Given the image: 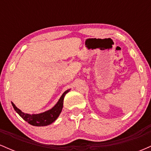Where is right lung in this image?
Returning a JSON list of instances; mask_svg holds the SVG:
<instances>
[{
  "instance_id": "obj_1",
  "label": "right lung",
  "mask_w": 151,
  "mask_h": 151,
  "mask_svg": "<svg viewBox=\"0 0 151 151\" xmlns=\"http://www.w3.org/2000/svg\"><path fill=\"white\" fill-rule=\"evenodd\" d=\"M70 91V89H68L62 93V95L61 96V97L60 98V99H59L58 103L54 106L51 109L47 111L43 112V113L38 114H32L31 115V114H25L21 110L17 108L13 102H11V103L15 111L24 120L27 121L28 124H30V125L35 126H45L52 124L54 121L56 120L59 116H60V114L62 110V107H63L64 98H65L66 93H68Z\"/></svg>"
}]
</instances>
